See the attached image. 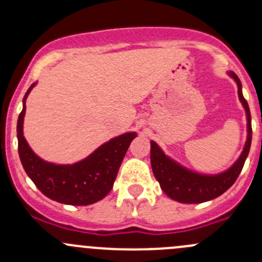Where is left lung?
I'll list each match as a JSON object with an SVG mask.
<instances>
[{
    "mask_svg": "<svg viewBox=\"0 0 262 262\" xmlns=\"http://www.w3.org/2000/svg\"><path fill=\"white\" fill-rule=\"evenodd\" d=\"M238 86V97L241 100L247 116V141L238 160L232 167L218 175H200L176 163L162 152L160 147L150 142V165L155 178L160 182L161 189L167 196L185 204H198L218 198L226 192L244 168L245 161L250 152L252 141V128H251V113L247 101L242 95V84L236 73L229 72Z\"/></svg>",
    "mask_w": 262,
    "mask_h": 262,
    "instance_id": "1",
    "label": "left lung"
}]
</instances>
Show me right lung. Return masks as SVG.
<instances>
[{
  "label": "right lung",
  "instance_id": "add662e5",
  "mask_svg": "<svg viewBox=\"0 0 262 262\" xmlns=\"http://www.w3.org/2000/svg\"><path fill=\"white\" fill-rule=\"evenodd\" d=\"M34 86L35 83L26 91L23 112L17 119L18 156L25 172L46 196L62 204L90 205L104 199L113 189L121 161L137 134L125 133L115 137L73 165L47 162L33 152L23 134L25 101Z\"/></svg>",
  "mask_w": 262,
  "mask_h": 262
}]
</instances>
